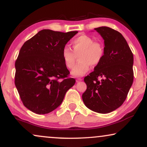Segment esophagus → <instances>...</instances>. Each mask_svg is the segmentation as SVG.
<instances>
[{"instance_id": "esophagus-1", "label": "esophagus", "mask_w": 147, "mask_h": 147, "mask_svg": "<svg viewBox=\"0 0 147 147\" xmlns=\"http://www.w3.org/2000/svg\"><path fill=\"white\" fill-rule=\"evenodd\" d=\"M82 80H83V79H82L81 78H77V83H78V82H80V81H81Z\"/></svg>"}]
</instances>
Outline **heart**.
<instances>
[{
	"label": "heart",
	"mask_w": 147,
	"mask_h": 147,
	"mask_svg": "<svg viewBox=\"0 0 147 147\" xmlns=\"http://www.w3.org/2000/svg\"><path fill=\"white\" fill-rule=\"evenodd\" d=\"M72 50L65 47L62 52V57L65 66L71 69L75 66L77 56L79 62L72 70V74L80 77L89 70L91 64L93 66L99 65L105 55V48L101 42H95L93 38L87 35H81L71 42Z\"/></svg>",
	"instance_id": "b5f03b06"
}]
</instances>
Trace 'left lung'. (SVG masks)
I'll return each instance as SVG.
<instances>
[{
    "label": "left lung",
    "instance_id": "1",
    "mask_svg": "<svg viewBox=\"0 0 147 147\" xmlns=\"http://www.w3.org/2000/svg\"><path fill=\"white\" fill-rule=\"evenodd\" d=\"M95 30L104 40L105 55L94 71L84 78L87 89L82 98L92 111L107 113L126 100L134 80V58L126 40L118 31L108 27Z\"/></svg>",
    "mask_w": 147,
    "mask_h": 147
}]
</instances>
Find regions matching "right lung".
Returning <instances> with one entry per match:
<instances>
[{"label":"right lung","instance_id":"right-lung-1","mask_svg":"<svg viewBox=\"0 0 147 147\" xmlns=\"http://www.w3.org/2000/svg\"><path fill=\"white\" fill-rule=\"evenodd\" d=\"M77 33L43 29L21 47L15 61V84L23 105L30 111L46 114L54 110L75 85L62 52Z\"/></svg>","mask_w":147,"mask_h":147}]
</instances>
